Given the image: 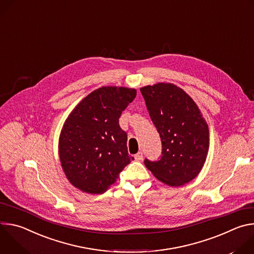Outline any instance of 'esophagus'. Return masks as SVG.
<instances>
[{
    "label": "esophagus",
    "instance_id": "1",
    "mask_svg": "<svg viewBox=\"0 0 254 254\" xmlns=\"http://www.w3.org/2000/svg\"><path fill=\"white\" fill-rule=\"evenodd\" d=\"M142 157H143L142 152H138L137 154L134 155V159H135L136 161H141V160H142Z\"/></svg>",
    "mask_w": 254,
    "mask_h": 254
}]
</instances>
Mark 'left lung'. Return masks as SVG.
<instances>
[{
    "mask_svg": "<svg viewBox=\"0 0 254 254\" xmlns=\"http://www.w3.org/2000/svg\"><path fill=\"white\" fill-rule=\"evenodd\" d=\"M152 122L161 140L158 161L144 165L163 183L179 187L200 173L209 149L208 125L194 100L172 83L140 88Z\"/></svg>",
    "mask_w": 254,
    "mask_h": 254,
    "instance_id": "obj_1",
    "label": "left lung"
}]
</instances>
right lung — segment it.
Instances as JSON below:
<instances>
[{
	"label": "right lung",
	"mask_w": 254,
	"mask_h": 254,
	"mask_svg": "<svg viewBox=\"0 0 254 254\" xmlns=\"http://www.w3.org/2000/svg\"><path fill=\"white\" fill-rule=\"evenodd\" d=\"M133 88L103 86L83 98L69 115L59 137V157L69 182L90 194H102L133 157L120 127L122 113L134 99Z\"/></svg>",
	"instance_id": "right-lung-1"
}]
</instances>
